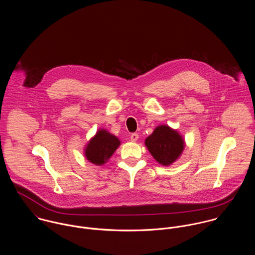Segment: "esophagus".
I'll list each match as a JSON object with an SVG mask.
<instances>
[{
  "instance_id": "obj_1",
  "label": "esophagus",
  "mask_w": 255,
  "mask_h": 255,
  "mask_svg": "<svg viewBox=\"0 0 255 255\" xmlns=\"http://www.w3.org/2000/svg\"><path fill=\"white\" fill-rule=\"evenodd\" d=\"M130 138H131V141H138V139H139V135H138L137 133H133Z\"/></svg>"
}]
</instances>
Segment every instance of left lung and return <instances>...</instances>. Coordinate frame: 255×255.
<instances>
[{
    "mask_svg": "<svg viewBox=\"0 0 255 255\" xmlns=\"http://www.w3.org/2000/svg\"><path fill=\"white\" fill-rule=\"evenodd\" d=\"M153 158L163 166H169L182 154L185 141L183 136L168 125H159L144 140Z\"/></svg>",
    "mask_w": 255,
    "mask_h": 255,
    "instance_id": "1",
    "label": "left lung"
}]
</instances>
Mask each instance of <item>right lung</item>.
I'll return each instance as SVG.
<instances>
[{
  "label": "right lung",
  "mask_w": 255,
  "mask_h": 255,
  "mask_svg": "<svg viewBox=\"0 0 255 255\" xmlns=\"http://www.w3.org/2000/svg\"><path fill=\"white\" fill-rule=\"evenodd\" d=\"M120 145L119 139L106 129H100L87 142L84 148L85 157L93 164L104 165Z\"/></svg>",
  "instance_id": "obj_1"
}]
</instances>
